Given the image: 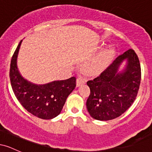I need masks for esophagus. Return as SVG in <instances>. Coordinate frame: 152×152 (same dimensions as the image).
<instances>
[{"instance_id":"esophagus-1","label":"esophagus","mask_w":152,"mask_h":152,"mask_svg":"<svg viewBox=\"0 0 152 152\" xmlns=\"http://www.w3.org/2000/svg\"><path fill=\"white\" fill-rule=\"evenodd\" d=\"M85 82H86V80H85L82 77L77 78V79H76V86L78 87L81 86V85L84 84Z\"/></svg>"}]
</instances>
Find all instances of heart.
<instances>
[{"label": "heart", "mask_w": 152, "mask_h": 152, "mask_svg": "<svg viewBox=\"0 0 152 152\" xmlns=\"http://www.w3.org/2000/svg\"><path fill=\"white\" fill-rule=\"evenodd\" d=\"M113 53H114V50L111 48L104 49L97 56L96 58L86 64V70L94 74L102 72L112 57Z\"/></svg>", "instance_id": "heart-1"}]
</instances>
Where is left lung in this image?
I'll return each instance as SVG.
<instances>
[{"label":"left lung","instance_id":"obj_1","mask_svg":"<svg viewBox=\"0 0 152 152\" xmlns=\"http://www.w3.org/2000/svg\"><path fill=\"white\" fill-rule=\"evenodd\" d=\"M125 68L119 71L122 63ZM141 82V66L134 50L118 56L98 77L87 82L91 94L86 108L92 118L109 121L124 113L137 97Z\"/></svg>","mask_w":152,"mask_h":152}]
</instances>
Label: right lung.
Listing matches in <instances>:
<instances>
[{
	"label": "right lung",
	"instance_id": "add662e5",
	"mask_svg": "<svg viewBox=\"0 0 152 152\" xmlns=\"http://www.w3.org/2000/svg\"><path fill=\"white\" fill-rule=\"evenodd\" d=\"M22 40L15 50L10 62V79L18 102L31 114L42 118L52 119L60 114L66 99L76 87V78L36 84L20 74L17 66Z\"/></svg>",
	"mask_w": 152,
	"mask_h": 152
}]
</instances>
